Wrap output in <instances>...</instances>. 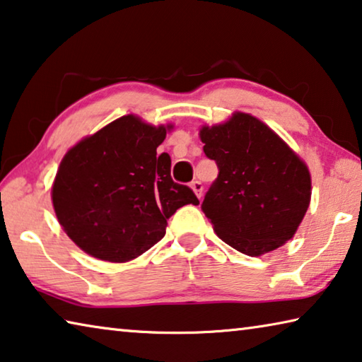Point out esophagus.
<instances>
[{"instance_id": "obj_1", "label": "esophagus", "mask_w": 362, "mask_h": 362, "mask_svg": "<svg viewBox=\"0 0 362 362\" xmlns=\"http://www.w3.org/2000/svg\"><path fill=\"white\" fill-rule=\"evenodd\" d=\"M192 188H193V192H194V194H197L198 198L203 197V183L202 182H199V180L192 182Z\"/></svg>"}]
</instances>
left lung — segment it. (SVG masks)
<instances>
[{
    "mask_svg": "<svg viewBox=\"0 0 362 362\" xmlns=\"http://www.w3.org/2000/svg\"><path fill=\"white\" fill-rule=\"evenodd\" d=\"M199 136L219 169L202 204L217 237L248 256L288 242L311 202L308 165L274 130L245 112L204 125Z\"/></svg>",
    "mask_w": 362,
    "mask_h": 362,
    "instance_id": "obj_1",
    "label": "left lung"
}]
</instances>
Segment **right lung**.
Wrapping results in <instances>:
<instances>
[{"label": "right lung", "mask_w": 362, "mask_h": 362, "mask_svg": "<svg viewBox=\"0 0 362 362\" xmlns=\"http://www.w3.org/2000/svg\"><path fill=\"white\" fill-rule=\"evenodd\" d=\"M170 129L129 114L66 153L51 198L80 250L109 262L135 259L164 237L177 209L199 204L192 188L172 180L169 154L156 151Z\"/></svg>", "instance_id": "obj_1"}]
</instances>
